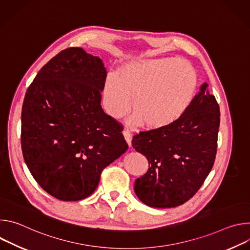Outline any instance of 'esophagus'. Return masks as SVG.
Returning a JSON list of instances; mask_svg holds the SVG:
<instances>
[{"mask_svg":"<svg viewBox=\"0 0 250 250\" xmlns=\"http://www.w3.org/2000/svg\"><path fill=\"white\" fill-rule=\"evenodd\" d=\"M123 134H124L125 138V140L127 142V145L130 146H131V133H130V131L128 129H124L123 130Z\"/></svg>","mask_w":250,"mask_h":250,"instance_id":"esophagus-1","label":"esophagus"}]
</instances>
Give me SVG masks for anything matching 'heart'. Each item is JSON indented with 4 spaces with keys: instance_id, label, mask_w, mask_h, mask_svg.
<instances>
[{
    "instance_id": "obj_1",
    "label": "heart",
    "mask_w": 250,
    "mask_h": 250,
    "mask_svg": "<svg viewBox=\"0 0 250 250\" xmlns=\"http://www.w3.org/2000/svg\"><path fill=\"white\" fill-rule=\"evenodd\" d=\"M198 89L193 65L174 57L132 60L106 78L102 92L104 109L119 120L130 104L134 111L132 125L144 123L151 129L168 126L179 120L191 106ZM132 97V104L130 97Z\"/></svg>"
}]
</instances>
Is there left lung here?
<instances>
[{
	"instance_id": "8db88e82",
	"label": "left lung",
	"mask_w": 250,
	"mask_h": 250,
	"mask_svg": "<svg viewBox=\"0 0 250 250\" xmlns=\"http://www.w3.org/2000/svg\"><path fill=\"white\" fill-rule=\"evenodd\" d=\"M205 83L188 111L172 125L141 130L132 147L149 163L135 180L138 199L152 208H174L189 201L202 187L215 163L220 106Z\"/></svg>"
}]
</instances>
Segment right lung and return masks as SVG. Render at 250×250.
Wrapping results in <instances>:
<instances>
[{
  "instance_id": "1",
  "label": "right lung",
  "mask_w": 250,
  "mask_h": 250,
  "mask_svg": "<svg viewBox=\"0 0 250 250\" xmlns=\"http://www.w3.org/2000/svg\"><path fill=\"white\" fill-rule=\"evenodd\" d=\"M106 71L80 47L51 58L28 86L21 144L34 180L60 201H79L97 188L103 170L128 146L123 125L101 105Z\"/></svg>"
}]
</instances>
